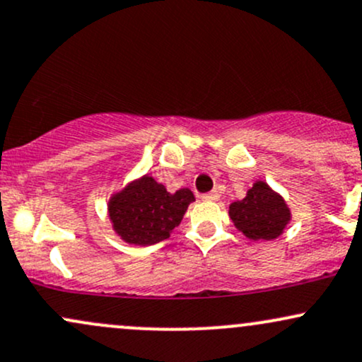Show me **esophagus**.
<instances>
[{"instance_id":"obj_1","label":"esophagus","mask_w":362,"mask_h":362,"mask_svg":"<svg viewBox=\"0 0 362 362\" xmlns=\"http://www.w3.org/2000/svg\"><path fill=\"white\" fill-rule=\"evenodd\" d=\"M202 199H204V201H218V199H219V194L216 192V190H213V192L202 194Z\"/></svg>"}]
</instances>
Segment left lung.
I'll list each match as a JSON object with an SVG mask.
<instances>
[{
	"instance_id": "1",
	"label": "left lung",
	"mask_w": 362,
	"mask_h": 362,
	"mask_svg": "<svg viewBox=\"0 0 362 362\" xmlns=\"http://www.w3.org/2000/svg\"><path fill=\"white\" fill-rule=\"evenodd\" d=\"M230 218L236 230L248 240H274L284 233L291 221V209L284 197L267 185L257 180L242 201L230 204Z\"/></svg>"
}]
</instances>
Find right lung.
<instances>
[{"mask_svg": "<svg viewBox=\"0 0 362 362\" xmlns=\"http://www.w3.org/2000/svg\"><path fill=\"white\" fill-rule=\"evenodd\" d=\"M194 201L190 189L168 192L163 184L143 175L112 194L107 209L112 230L120 240L129 245L148 247L170 238Z\"/></svg>", "mask_w": 362, "mask_h": 362, "instance_id": "right-lung-1", "label": "right lung"}]
</instances>
